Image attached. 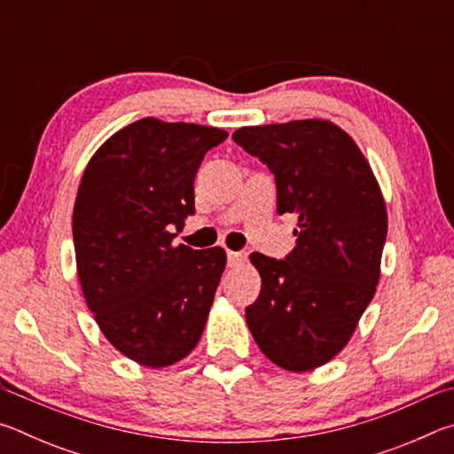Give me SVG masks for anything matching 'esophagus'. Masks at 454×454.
Here are the masks:
<instances>
[{"label": "esophagus", "instance_id": "1", "mask_svg": "<svg viewBox=\"0 0 454 454\" xmlns=\"http://www.w3.org/2000/svg\"><path fill=\"white\" fill-rule=\"evenodd\" d=\"M244 262H246V254H244V252L228 250V264H230V266H242Z\"/></svg>", "mask_w": 454, "mask_h": 454}]
</instances>
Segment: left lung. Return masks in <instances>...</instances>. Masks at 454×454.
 I'll use <instances>...</instances> for the list:
<instances>
[{
    "label": "left lung",
    "instance_id": "left-lung-1",
    "mask_svg": "<svg viewBox=\"0 0 454 454\" xmlns=\"http://www.w3.org/2000/svg\"><path fill=\"white\" fill-rule=\"evenodd\" d=\"M232 140L276 180L278 214H296L284 260L252 252L262 278L246 309L260 350L284 371L326 364L350 340L380 278L387 206L355 140L328 120L240 128Z\"/></svg>",
    "mask_w": 454,
    "mask_h": 454
}]
</instances>
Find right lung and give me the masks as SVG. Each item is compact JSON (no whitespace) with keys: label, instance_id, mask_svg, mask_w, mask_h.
Listing matches in <instances>:
<instances>
[{"label":"right lung","instance_id":"right-lung-1","mask_svg":"<svg viewBox=\"0 0 454 454\" xmlns=\"http://www.w3.org/2000/svg\"><path fill=\"white\" fill-rule=\"evenodd\" d=\"M228 132L144 118L99 145L74 204L75 264L88 309L110 344L134 363L164 368L204 333L226 252L174 246L194 214L204 153Z\"/></svg>","mask_w":454,"mask_h":454}]
</instances>
